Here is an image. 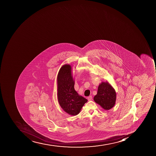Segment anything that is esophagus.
Returning <instances> with one entry per match:
<instances>
[{
  "mask_svg": "<svg viewBox=\"0 0 156 156\" xmlns=\"http://www.w3.org/2000/svg\"><path fill=\"white\" fill-rule=\"evenodd\" d=\"M92 100V96H90L88 97V101H91Z\"/></svg>",
  "mask_w": 156,
  "mask_h": 156,
  "instance_id": "obj_1",
  "label": "esophagus"
}]
</instances>
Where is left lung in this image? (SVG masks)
Instances as JSON below:
<instances>
[{
	"label": "left lung",
	"mask_w": 156,
	"mask_h": 156,
	"mask_svg": "<svg viewBox=\"0 0 156 156\" xmlns=\"http://www.w3.org/2000/svg\"><path fill=\"white\" fill-rule=\"evenodd\" d=\"M94 100L105 110H109L114 106L116 101V93L109 82H102L98 86Z\"/></svg>",
	"instance_id": "8db88e82"
}]
</instances>
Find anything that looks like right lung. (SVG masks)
<instances>
[{
  "mask_svg": "<svg viewBox=\"0 0 156 156\" xmlns=\"http://www.w3.org/2000/svg\"><path fill=\"white\" fill-rule=\"evenodd\" d=\"M71 66L65 64L60 69L57 78V99L61 107L66 113L75 116L88 101L75 90L74 79Z\"/></svg>",
  "mask_w": 156,
  "mask_h": 156,
  "instance_id": "right-lung-1",
  "label": "right lung"
}]
</instances>
